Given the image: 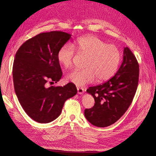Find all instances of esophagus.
Returning <instances> with one entry per match:
<instances>
[{
  "instance_id": "esophagus-1",
  "label": "esophagus",
  "mask_w": 156,
  "mask_h": 156,
  "mask_svg": "<svg viewBox=\"0 0 156 156\" xmlns=\"http://www.w3.org/2000/svg\"><path fill=\"white\" fill-rule=\"evenodd\" d=\"M77 90H78V94H82L84 92V89L83 88L81 87H77Z\"/></svg>"
}]
</instances>
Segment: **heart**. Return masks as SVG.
<instances>
[{
    "instance_id": "b5f03b06",
    "label": "heart",
    "mask_w": 156,
    "mask_h": 156,
    "mask_svg": "<svg viewBox=\"0 0 156 156\" xmlns=\"http://www.w3.org/2000/svg\"><path fill=\"white\" fill-rule=\"evenodd\" d=\"M86 56L82 69H75L66 76L68 81L78 87L90 83L97 78L98 81L110 79L118 68L121 59L119 49L112 44H107L95 36L78 38L73 46L63 45L57 53V60L65 68H69L75 56V51Z\"/></svg>"
}]
</instances>
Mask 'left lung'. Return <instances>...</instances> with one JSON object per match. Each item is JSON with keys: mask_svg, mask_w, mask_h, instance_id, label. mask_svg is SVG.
<instances>
[{"mask_svg": "<svg viewBox=\"0 0 156 156\" xmlns=\"http://www.w3.org/2000/svg\"><path fill=\"white\" fill-rule=\"evenodd\" d=\"M139 77V65L135 56L126 47L120 68L112 78L105 83L89 87L95 104L86 109V119L97 127H106L116 122L127 111L136 93Z\"/></svg>", "mask_w": 156, "mask_h": 156, "instance_id": "8db88e82", "label": "left lung"}]
</instances>
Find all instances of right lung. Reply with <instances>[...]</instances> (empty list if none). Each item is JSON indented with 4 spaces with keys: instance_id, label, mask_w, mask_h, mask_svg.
<instances>
[{
    "instance_id": "obj_1",
    "label": "right lung",
    "mask_w": 156,
    "mask_h": 156,
    "mask_svg": "<svg viewBox=\"0 0 156 156\" xmlns=\"http://www.w3.org/2000/svg\"><path fill=\"white\" fill-rule=\"evenodd\" d=\"M71 37L63 31L42 33L26 41L16 54L12 68L16 94L24 111L40 123L58 118L65 101L77 93L73 83L47 87L62 77L57 53Z\"/></svg>"
}]
</instances>
